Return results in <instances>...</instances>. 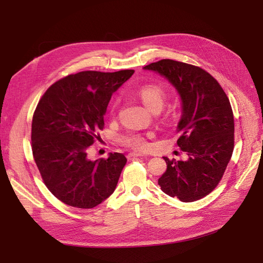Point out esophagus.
Instances as JSON below:
<instances>
[{"label":"esophagus","instance_id":"esophagus-1","mask_svg":"<svg viewBox=\"0 0 263 263\" xmlns=\"http://www.w3.org/2000/svg\"><path fill=\"white\" fill-rule=\"evenodd\" d=\"M144 156V154H141V153H130V154H128V159L129 158H135V157H142Z\"/></svg>","mask_w":263,"mask_h":263}]
</instances>
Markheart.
Returning <instances> with one entry per match:
<instances>
[{"instance_id":"1","label":"heart","mask_w":263,"mask_h":263,"mask_svg":"<svg viewBox=\"0 0 263 263\" xmlns=\"http://www.w3.org/2000/svg\"><path fill=\"white\" fill-rule=\"evenodd\" d=\"M138 97L145 106L151 110L156 107H162L165 93L161 86L159 85H144L138 90ZM116 105V103H115ZM124 142L132 148L144 150L148 147V142L144 136L139 134H132L125 137Z\"/></svg>"}]
</instances>
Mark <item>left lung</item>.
I'll return each instance as SVG.
<instances>
[{
    "instance_id": "8db88e82",
    "label": "left lung",
    "mask_w": 263,
    "mask_h": 263,
    "mask_svg": "<svg viewBox=\"0 0 263 263\" xmlns=\"http://www.w3.org/2000/svg\"><path fill=\"white\" fill-rule=\"evenodd\" d=\"M168 81L181 100L177 144L185 161L169 160L158 184L181 202L210 194L221 180L234 150V115L219 83L205 70L171 59L144 67Z\"/></svg>"
}]
</instances>
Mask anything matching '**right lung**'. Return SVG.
<instances>
[{
    "label": "right lung",
    "mask_w": 263,
    "mask_h": 263,
    "mask_svg": "<svg viewBox=\"0 0 263 263\" xmlns=\"http://www.w3.org/2000/svg\"><path fill=\"white\" fill-rule=\"evenodd\" d=\"M134 72L70 74L39 101L31 123V149L46 186L62 203L93 209L115 191L126 157L109 153L107 159L90 160L87 148L100 139L112 94Z\"/></svg>",
    "instance_id": "right-lung-1"
}]
</instances>
